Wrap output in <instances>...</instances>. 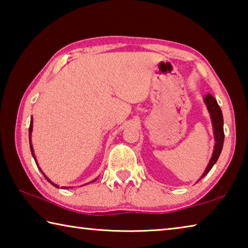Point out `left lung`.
Wrapping results in <instances>:
<instances>
[{"label":"left lung","instance_id":"left-lung-1","mask_svg":"<svg viewBox=\"0 0 248 248\" xmlns=\"http://www.w3.org/2000/svg\"><path fill=\"white\" fill-rule=\"evenodd\" d=\"M204 103L207 105L208 110L211 115L212 118V124H213V130H215V138H216V145H215V151H213L212 157L210 159V163L205 169L203 175L201 176V178L203 176L207 175L210 170L212 169V166L216 164L217 158L220 156V153L223 148V142H224V130H223V115H222L221 108L219 105H217L216 98L213 97L211 94H207L204 97ZM200 178V179H201Z\"/></svg>","mask_w":248,"mask_h":248}]
</instances>
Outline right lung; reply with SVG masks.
Instances as JSON below:
<instances>
[{"label":"right lung","mask_w":248,"mask_h":248,"mask_svg":"<svg viewBox=\"0 0 248 248\" xmlns=\"http://www.w3.org/2000/svg\"><path fill=\"white\" fill-rule=\"evenodd\" d=\"M31 131H32V119H31V125H29V143H31V154H32V156H33V158H35V155H33V150H32V146H31ZM35 161H36V159H35ZM44 174V173H43ZM45 176V177H46V175H44ZM46 179H47L48 180V182L50 183V184H51V185H53V186H56V187H58L57 186V185H54L53 183H51V182H50V180L47 178V177H46ZM59 188V187H58Z\"/></svg>","instance_id":"right-lung-1"}]
</instances>
